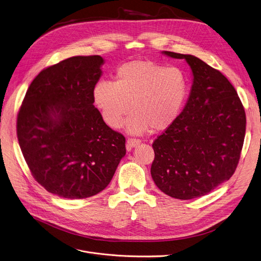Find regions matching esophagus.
Wrapping results in <instances>:
<instances>
[{"label": "esophagus", "mask_w": 261, "mask_h": 261, "mask_svg": "<svg viewBox=\"0 0 261 261\" xmlns=\"http://www.w3.org/2000/svg\"><path fill=\"white\" fill-rule=\"evenodd\" d=\"M141 144L140 140H136V138H128L127 140V150H131L134 147H137Z\"/></svg>", "instance_id": "1"}]
</instances>
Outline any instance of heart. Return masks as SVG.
<instances>
[{"instance_id":"1","label":"heart","mask_w":261,"mask_h":261,"mask_svg":"<svg viewBox=\"0 0 261 261\" xmlns=\"http://www.w3.org/2000/svg\"><path fill=\"white\" fill-rule=\"evenodd\" d=\"M188 94V80L179 67L151 60H136L117 68L114 82H98L93 100L102 119L112 129L123 126L141 134L164 131L178 118Z\"/></svg>"}]
</instances>
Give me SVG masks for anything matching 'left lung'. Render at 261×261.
<instances>
[{"label":"left lung","instance_id":"obj_1","mask_svg":"<svg viewBox=\"0 0 261 261\" xmlns=\"http://www.w3.org/2000/svg\"><path fill=\"white\" fill-rule=\"evenodd\" d=\"M185 59L193 85L176 121L153 142L151 175L173 198L193 199L230 179L237 168L246 135V112L233 87L217 69L190 55Z\"/></svg>","mask_w":261,"mask_h":261}]
</instances>
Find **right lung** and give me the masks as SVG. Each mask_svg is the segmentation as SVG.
Segmentation results:
<instances>
[{
  "label": "right lung",
  "mask_w": 261,
  "mask_h": 261,
  "mask_svg": "<svg viewBox=\"0 0 261 261\" xmlns=\"http://www.w3.org/2000/svg\"><path fill=\"white\" fill-rule=\"evenodd\" d=\"M103 60L72 57L36 76L16 118V135L33 178L63 198L93 196L126 154L125 136L93 105Z\"/></svg>",
  "instance_id": "add662e5"
}]
</instances>
